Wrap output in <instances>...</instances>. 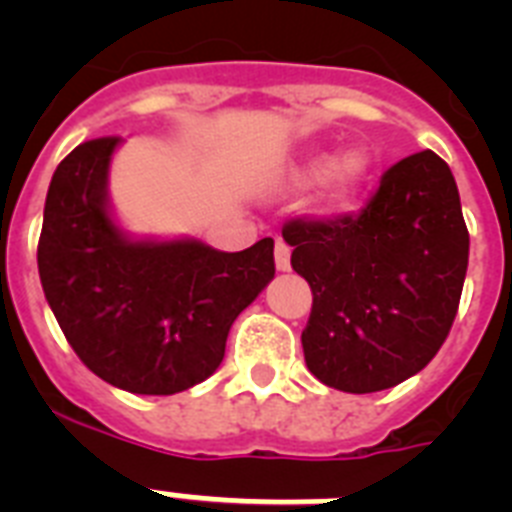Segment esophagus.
I'll use <instances>...</instances> for the list:
<instances>
[{"label": "esophagus", "mask_w": 512, "mask_h": 512, "mask_svg": "<svg viewBox=\"0 0 512 512\" xmlns=\"http://www.w3.org/2000/svg\"><path fill=\"white\" fill-rule=\"evenodd\" d=\"M289 256H292V248L287 246L284 241L274 243V261H277V269L279 271H289Z\"/></svg>", "instance_id": "34e87169"}]
</instances>
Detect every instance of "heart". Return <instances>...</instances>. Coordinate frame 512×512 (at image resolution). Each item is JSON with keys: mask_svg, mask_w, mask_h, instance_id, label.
Returning <instances> with one entry per match:
<instances>
[{"mask_svg": "<svg viewBox=\"0 0 512 512\" xmlns=\"http://www.w3.org/2000/svg\"><path fill=\"white\" fill-rule=\"evenodd\" d=\"M320 171H323V158H312V161H307L295 171V179L297 182H307V179H315ZM366 176H369V161H366L364 153L348 151L338 161H333L325 179H328V189L333 192V197L343 200L366 182Z\"/></svg>", "mask_w": 512, "mask_h": 512, "instance_id": "obj_1", "label": "heart"}]
</instances>
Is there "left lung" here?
Segmentation results:
<instances>
[{"instance_id":"left-lung-1","label":"left lung","mask_w":512,"mask_h":512,"mask_svg":"<svg viewBox=\"0 0 512 512\" xmlns=\"http://www.w3.org/2000/svg\"><path fill=\"white\" fill-rule=\"evenodd\" d=\"M282 235L312 289L302 348L320 382L351 395L390 390L438 354L469 264L459 189L441 156L390 166L359 215L295 217Z\"/></svg>"}]
</instances>
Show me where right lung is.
<instances>
[{
	"mask_svg": "<svg viewBox=\"0 0 512 512\" xmlns=\"http://www.w3.org/2000/svg\"><path fill=\"white\" fill-rule=\"evenodd\" d=\"M117 143L87 140L58 164L38 241L40 284L99 379L133 395H174L220 366L233 320L274 279V241L238 253L130 241L107 207Z\"/></svg>",
	"mask_w": 512,
	"mask_h": 512,
	"instance_id": "1",
	"label": "right lung"
}]
</instances>
